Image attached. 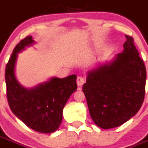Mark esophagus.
<instances>
[{
  "instance_id": "1",
  "label": "esophagus",
  "mask_w": 148,
  "mask_h": 148,
  "mask_svg": "<svg viewBox=\"0 0 148 148\" xmlns=\"http://www.w3.org/2000/svg\"><path fill=\"white\" fill-rule=\"evenodd\" d=\"M85 83V80H84V77H77V84L78 86H82L83 84Z\"/></svg>"
}]
</instances>
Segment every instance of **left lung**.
I'll use <instances>...</instances> for the list:
<instances>
[{
    "label": "left lung",
    "instance_id": "left-lung-1",
    "mask_svg": "<svg viewBox=\"0 0 148 148\" xmlns=\"http://www.w3.org/2000/svg\"><path fill=\"white\" fill-rule=\"evenodd\" d=\"M126 38L122 53L88 71L83 85L93 122L105 130L121 126L135 116L145 99V63L133 38Z\"/></svg>",
    "mask_w": 148,
    "mask_h": 148
}]
</instances>
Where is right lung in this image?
Segmentation results:
<instances>
[{"instance_id":"right-lung-1","label":"right lung","mask_w":148,"mask_h":148,"mask_svg":"<svg viewBox=\"0 0 148 148\" xmlns=\"http://www.w3.org/2000/svg\"><path fill=\"white\" fill-rule=\"evenodd\" d=\"M35 43L28 36L15 47L5 70L7 100L12 112L26 126L38 132L51 133L59 129L64 105L77 90V76L54 77L32 88L21 85L15 74L18 54Z\"/></svg>"}]
</instances>
